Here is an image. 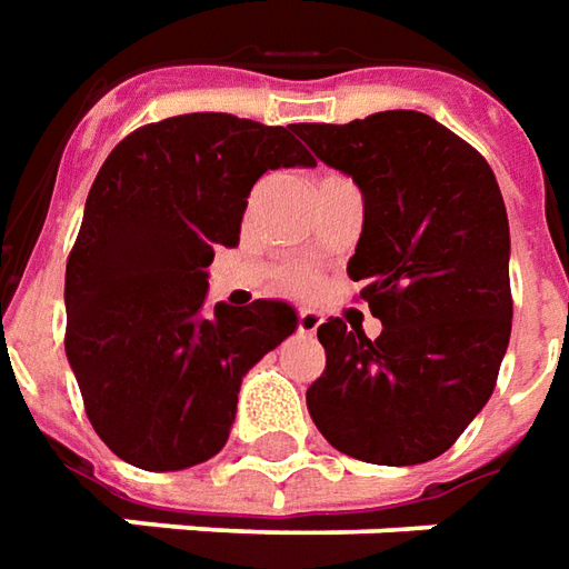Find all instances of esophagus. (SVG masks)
Wrapping results in <instances>:
<instances>
[{
    "instance_id": "34e87169",
    "label": "esophagus",
    "mask_w": 569,
    "mask_h": 569,
    "mask_svg": "<svg viewBox=\"0 0 569 569\" xmlns=\"http://www.w3.org/2000/svg\"><path fill=\"white\" fill-rule=\"evenodd\" d=\"M321 312H316V309H300V316H297V328H300V333H309V337H316L318 328H321Z\"/></svg>"
}]
</instances>
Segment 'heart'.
Segmentation results:
<instances>
[{"instance_id": "heart-1", "label": "heart", "mask_w": 569, "mask_h": 569, "mask_svg": "<svg viewBox=\"0 0 569 569\" xmlns=\"http://www.w3.org/2000/svg\"><path fill=\"white\" fill-rule=\"evenodd\" d=\"M291 288H293V291H309V288H312V278L300 272V276L291 278Z\"/></svg>"}]
</instances>
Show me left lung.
Listing matches in <instances>:
<instances>
[{
  "label": "left lung",
  "instance_id": "obj_1",
  "mask_svg": "<svg viewBox=\"0 0 569 569\" xmlns=\"http://www.w3.org/2000/svg\"><path fill=\"white\" fill-rule=\"evenodd\" d=\"M306 147L361 189L365 223L349 278L365 281L382 333L330 318L325 373L306 407L346 457L417 466L466 432L509 349V217L481 152L432 116L373 112L293 124Z\"/></svg>",
  "mask_w": 569,
  "mask_h": 569
}]
</instances>
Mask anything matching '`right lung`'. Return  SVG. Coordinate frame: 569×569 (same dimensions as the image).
<instances>
[{
    "mask_svg": "<svg viewBox=\"0 0 569 569\" xmlns=\"http://www.w3.org/2000/svg\"><path fill=\"white\" fill-rule=\"evenodd\" d=\"M293 124L187 112L128 134L94 177L67 260V358L88 420L137 469L180 471L227 445L244 373L297 330L281 300L208 309L251 187L312 168Z\"/></svg>",
    "mask_w": 569,
    "mask_h": 569,
    "instance_id": "right-lung-1",
    "label": "right lung"
}]
</instances>
